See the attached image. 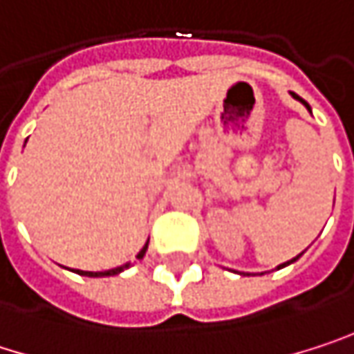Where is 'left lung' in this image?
Masks as SVG:
<instances>
[{"instance_id":"8db88e82","label":"left lung","mask_w":354,"mask_h":354,"mask_svg":"<svg viewBox=\"0 0 354 354\" xmlns=\"http://www.w3.org/2000/svg\"><path fill=\"white\" fill-rule=\"evenodd\" d=\"M293 96H295V94H293ZM295 98H297V100H299V102H304V104H306V106L310 108V104H308V102H306V100H301V98H299V96H295ZM299 256H301V254H299ZM299 256H295V258H293V260H289V262H285V264H281V266H277V268H283V266H287V264H291V262H295V260H297V258H299Z\"/></svg>"}]
</instances>
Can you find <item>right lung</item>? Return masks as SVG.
<instances>
[{
  "instance_id": "obj_1",
  "label": "right lung",
  "mask_w": 354,
  "mask_h": 354,
  "mask_svg": "<svg viewBox=\"0 0 354 354\" xmlns=\"http://www.w3.org/2000/svg\"><path fill=\"white\" fill-rule=\"evenodd\" d=\"M145 250H147V244L143 246V250L137 254V258H143L145 256ZM124 268H129V264H124V266H116V268H112V270H104V272H86V270H75L77 274H86V277H110V274H118V272H122Z\"/></svg>"
}]
</instances>
